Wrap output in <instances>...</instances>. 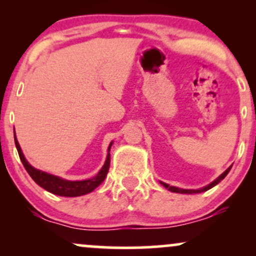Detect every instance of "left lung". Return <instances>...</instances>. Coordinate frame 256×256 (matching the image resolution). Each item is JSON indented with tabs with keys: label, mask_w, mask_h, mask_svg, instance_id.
<instances>
[{
	"label": "left lung",
	"mask_w": 256,
	"mask_h": 256,
	"mask_svg": "<svg viewBox=\"0 0 256 256\" xmlns=\"http://www.w3.org/2000/svg\"><path fill=\"white\" fill-rule=\"evenodd\" d=\"M231 167H232V165H231L230 167H228V168L226 170V171L222 172V174H220L218 178L214 179V180L212 182V183H210L208 185H206V186H204V188H200V189H182V188L172 186V185H168V184L164 183V182H160V183L162 184L166 188V189H168L170 192H178V194H198V192H207V190L212 189V188H213V186H216V184H219L220 182H222V179H224V178L226 177V176H228V173L230 172Z\"/></svg>",
	"instance_id": "obj_1"
}]
</instances>
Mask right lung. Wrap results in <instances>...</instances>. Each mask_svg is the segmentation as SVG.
<instances>
[{"label":"right lung","instance_id":"1","mask_svg":"<svg viewBox=\"0 0 256 256\" xmlns=\"http://www.w3.org/2000/svg\"><path fill=\"white\" fill-rule=\"evenodd\" d=\"M14 140H16V146L18 152H19L20 160H22L26 171H28V174L31 176V178L34 179L40 186H42L43 189L46 190V192L54 194V195L64 196V198H76V196L86 195V194L94 192V190L104 180V178L107 177V173L108 170H110V150L113 142H110V146H108V154L107 158H106L104 165L102 166V168L100 170L95 177L90 179H84V180H68V179L58 177V176L40 171V170H37L34 168V166H31L30 162H28L24 156V152H22V148H20V144L19 142H18L16 136V131H14Z\"/></svg>","mask_w":256,"mask_h":256}]
</instances>
